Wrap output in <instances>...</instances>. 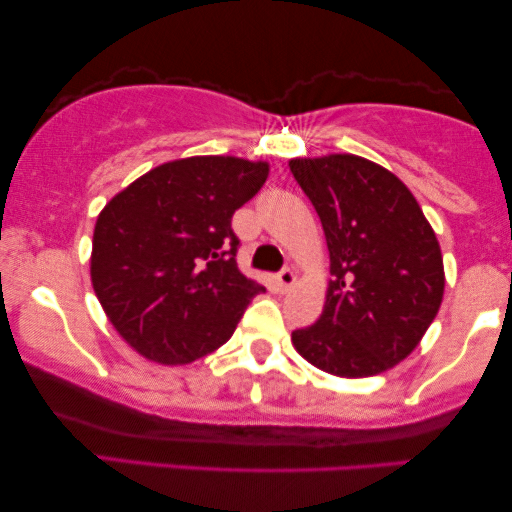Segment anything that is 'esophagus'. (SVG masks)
I'll list each match as a JSON object with an SVG mask.
<instances>
[{"label":"esophagus","instance_id":"1","mask_svg":"<svg viewBox=\"0 0 512 512\" xmlns=\"http://www.w3.org/2000/svg\"><path fill=\"white\" fill-rule=\"evenodd\" d=\"M296 282H298V275L291 268H284L277 275V284H279V289H282V291H289Z\"/></svg>","mask_w":512,"mask_h":512}]
</instances>
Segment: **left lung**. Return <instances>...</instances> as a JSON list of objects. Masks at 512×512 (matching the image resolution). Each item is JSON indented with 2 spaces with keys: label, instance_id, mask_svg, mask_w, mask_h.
<instances>
[{
  "label": "left lung",
  "instance_id": "8db88e82",
  "mask_svg": "<svg viewBox=\"0 0 512 512\" xmlns=\"http://www.w3.org/2000/svg\"><path fill=\"white\" fill-rule=\"evenodd\" d=\"M293 177L324 226L331 275L317 324L291 333L324 373L370 377L401 363L443 303L438 237L396 174L352 153L296 158Z\"/></svg>",
  "mask_w": 512,
  "mask_h": 512
}]
</instances>
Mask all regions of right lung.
Returning <instances> with one entry per match:
<instances>
[{
  "label": "right lung",
  "mask_w": 512,
  "mask_h": 512,
  "mask_svg": "<svg viewBox=\"0 0 512 512\" xmlns=\"http://www.w3.org/2000/svg\"><path fill=\"white\" fill-rule=\"evenodd\" d=\"M268 172L263 160L181 158L107 202L95 223L90 279L137 354L184 366L230 340L251 298L265 291L237 268L230 221Z\"/></svg>",
  "instance_id": "obj_1"
}]
</instances>
